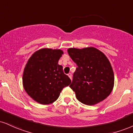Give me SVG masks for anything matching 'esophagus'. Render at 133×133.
Segmentation results:
<instances>
[{"instance_id": "esophagus-1", "label": "esophagus", "mask_w": 133, "mask_h": 133, "mask_svg": "<svg viewBox=\"0 0 133 133\" xmlns=\"http://www.w3.org/2000/svg\"><path fill=\"white\" fill-rule=\"evenodd\" d=\"M68 76H69V77L71 79V80H72V74L71 73H69L68 74Z\"/></svg>"}]
</instances>
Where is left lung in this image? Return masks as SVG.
<instances>
[{
	"label": "left lung",
	"instance_id": "obj_1",
	"mask_svg": "<svg viewBox=\"0 0 133 133\" xmlns=\"http://www.w3.org/2000/svg\"><path fill=\"white\" fill-rule=\"evenodd\" d=\"M68 52L77 65L69 85L77 99L85 105H94L107 98L113 90L115 77L105 54L94 47L70 48Z\"/></svg>",
	"mask_w": 133,
	"mask_h": 133
}]
</instances>
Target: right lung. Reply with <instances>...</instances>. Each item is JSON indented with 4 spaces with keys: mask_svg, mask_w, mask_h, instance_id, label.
Returning <instances> with one entry per match:
<instances>
[{
    "mask_svg": "<svg viewBox=\"0 0 133 133\" xmlns=\"http://www.w3.org/2000/svg\"><path fill=\"white\" fill-rule=\"evenodd\" d=\"M63 54L60 49L41 48L31 56L23 73L24 89L31 98L42 105L52 103L64 87L71 83L58 61Z\"/></svg>",
    "mask_w": 133,
    "mask_h": 133,
    "instance_id": "obj_1",
    "label": "right lung"
}]
</instances>
